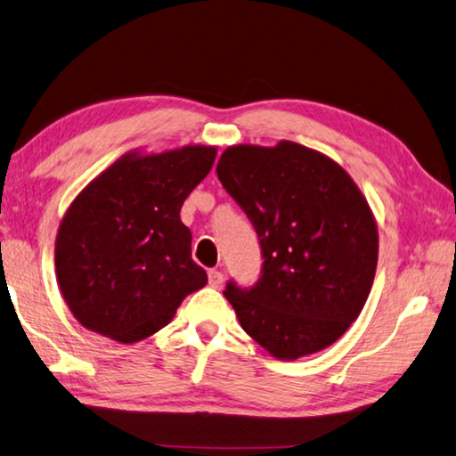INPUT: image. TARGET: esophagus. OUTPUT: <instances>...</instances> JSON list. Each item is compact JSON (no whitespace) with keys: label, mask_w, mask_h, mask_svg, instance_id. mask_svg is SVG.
Here are the masks:
<instances>
[{"label":"esophagus","mask_w":456,"mask_h":456,"mask_svg":"<svg viewBox=\"0 0 456 456\" xmlns=\"http://www.w3.org/2000/svg\"><path fill=\"white\" fill-rule=\"evenodd\" d=\"M208 284H210L212 289H222L224 274L220 273V270H210V273H208Z\"/></svg>","instance_id":"obj_1"}]
</instances>
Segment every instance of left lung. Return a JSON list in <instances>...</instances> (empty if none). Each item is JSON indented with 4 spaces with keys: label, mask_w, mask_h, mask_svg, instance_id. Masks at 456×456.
I'll list each match as a JSON object with an SVG mask.
<instances>
[{
    "label": "left lung",
    "mask_w": 456,
    "mask_h": 456,
    "mask_svg": "<svg viewBox=\"0 0 456 456\" xmlns=\"http://www.w3.org/2000/svg\"><path fill=\"white\" fill-rule=\"evenodd\" d=\"M216 174L256 230L258 282L226 284L246 334L281 361L314 354L348 330L369 298L379 232L353 178L294 142L232 146Z\"/></svg>",
    "instance_id": "obj_1"
}]
</instances>
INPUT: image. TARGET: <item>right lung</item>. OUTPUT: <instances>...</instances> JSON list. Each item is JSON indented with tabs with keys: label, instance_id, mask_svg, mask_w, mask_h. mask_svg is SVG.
I'll return each instance as SVG.
<instances>
[{
	"label": "right lung",
	"instance_id": "add662e5",
	"mask_svg": "<svg viewBox=\"0 0 456 456\" xmlns=\"http://www.w3.org/2000/svg\"><path fill=\"white\" fill-rule=\"evenodd\" d=\"M214 158L212 146L134 151L71 202L55 238V274L79 324L132 345L164 329L206 286L180 210Z\"/></svg>",
	"mask_w": 456,
	"mask_h": 456
}]
</instances>
